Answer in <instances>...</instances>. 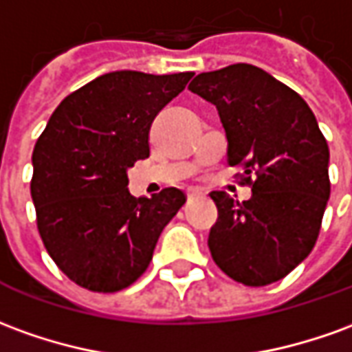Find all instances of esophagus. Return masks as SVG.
Masks as SVG:
<instances>
[{
    "label": "esophagus",
    "instance_id": "esophagus-1",
    "mask_svg": "<svg viewBox=\"0 0 352 352\" xmlns=\"http://www.w3.org/2000/svg\"><path fill=\"white\" fill-rule=\"evenodd\" d=\"M198 196H201V192L198 188H188V190H186V198H188V200H194V198H198Z\"/></svg>",
    "mask_w": 352,
    "mask_h": 352
}]
</instances>
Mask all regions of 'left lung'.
Returning a JSON list of instances; mask_svg holds the SVG:
<instances>
[{
  "instance_id": "8db88e82",
  "label": "left lung",
  "mask_w": 352,
  "mask_h": 352,
  "mask_svg": "<svg viewBox=\"0 0 352 352\" xmlns=\"http://www.w3.org/2000/svg\"><path fill=\"white\" fill-rule=\"evenodd\" d=\"M188 89L215 104L228 141V164L244 166L252 200L215 190L219 211L208 245L225 274L267 286L313 252L330 198L328 142L296 91L253 65L201 72Z\"/></svg>"
}]
</instances>
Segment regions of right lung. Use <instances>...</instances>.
Masks as SVG:
<instances>
[{
    "instance_id": "obj_1",
    "label": "right lung",
    "mask_w": 352,
    "mask_h": 352,
    "mask_svg": "<svg viewBox=\"0 0 352 352\" xmlns=\"http://www.w3.org/2000/svg\"><path fill=\"white\" fill-rule=\"evenodd\" d=\"M190 78L192 72L102 74L49 118L32 154L30 192L45 250L78 286L102 294L131 286L186 201L179 188L133 198L127 169L148 158L154 118Z\"/></svg>"
}]
</instances>
